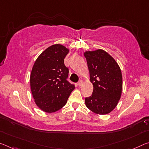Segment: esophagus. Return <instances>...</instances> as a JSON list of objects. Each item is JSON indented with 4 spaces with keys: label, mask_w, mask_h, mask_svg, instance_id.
Listing matches in <instances>:
<instances>
[{
    "label": "esophagus",
    "mask_w": 149,
    "mask_h": 149,
    "mask_svg": "<svg viewBox=\"0 0 149 149\" xmlns=\"http://www.w3.org/2000/svg\"><path fill=\"white\" fill-rule=\"evenodd\" d=\"M82 84H83V81H82V80H79V81L77 82V85H78L79 86H81Z\"/></svg>",
    "instance_id": "34e87169"
}]
</instances>
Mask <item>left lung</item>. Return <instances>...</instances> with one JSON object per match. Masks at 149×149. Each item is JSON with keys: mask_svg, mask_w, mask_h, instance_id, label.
Listing matches in <instances>:
<instances>
[{"mask_svg": "<svg viewBox=\"0 0 149 149\" xmlns=\"http://www.w3.org/2000/svg\"><path fill=\"white\" fill-rule=\"evenodd\" d=\"M93 86L91 96L86 97V105L100 115L110 113L121 97L123 86L121 71L109 54L103 49L84 53Z\"/></svg>", "mask_w": 149, "mask_h": 149, "instance_id": "1", "label": "left lung"}]
</instances>
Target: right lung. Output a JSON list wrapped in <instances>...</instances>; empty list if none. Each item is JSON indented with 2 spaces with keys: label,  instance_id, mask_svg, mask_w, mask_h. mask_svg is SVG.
Listing matches in <instances>:
<instances>
[{
  "label": "right lung",
  "instance_id": "1",
  "mask_svg": "<svg viewBox=\"0 0 149 149\" xmlns=\"http://www.w3.org/2000/svg\"><path fill=\"white\" fill-rule=\"evenodd\" d=\"M69 49L60 44L49 46L38 56L30 74V88L40 109L53 113L67 103L74 84L68 81L69 69L64 58Z\"/></svg>",
  "mask_w": 149,
  "mask_h": 149
}]
</instances>
